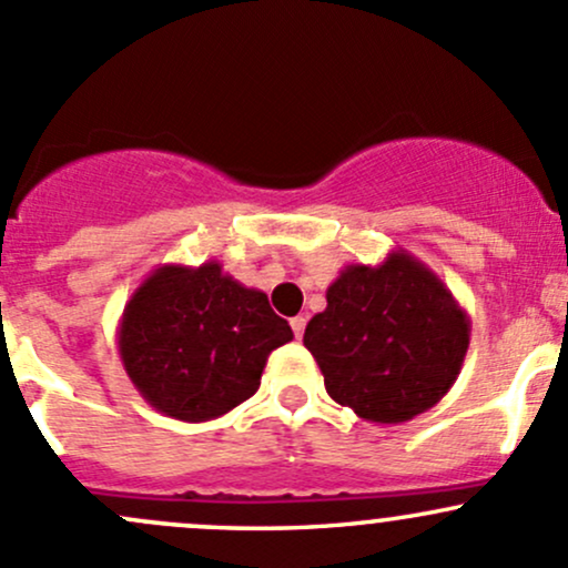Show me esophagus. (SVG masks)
<instances>
[{"mask_svg": "<svg viewBox=\"0 0 568 568\" xmlns=\"http://www.w3.org/2000/svg\"><path fill=\"white\" fill-rule=\"evenodd\" d=\"M304 326H307V318H304V315H296V318H291V329H294L296 339H302Z\"/></svg>", "mask_w": 568, "mask_h": 568, "instance_id": "obj_1", "label": "esophagus"}]
</instances>
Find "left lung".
<instances>
[{
	"label": "left lung",
	"instance_id": "8db88e82",
	"mask_svg": "<svg viewBox=\"0 0 568 568\" xmlns=\"http://www.w3.org/2000/svg\"><path fill=\"white\" fill-rule=\"evenodd\" d=\"M468 345L463 304L403 247L375 266H345L304 329L329 397L375 425H403L440 403Z\"/></svg>",
	"mask_w": 568,
	"mask_h": 568
}]
</instances>
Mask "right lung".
Instances as JSON below:
<instances>
[{"label":"right lung","instance_id":"right-lung-1","mask_svg":"<svg viewBox=\"0 0 568 568\" xmlns=\"http://www.w3.org/2000/svg\"><path fill=\"white\" fill-rule=\"evenodd\" d=\"M291 339L288 321L268 307L264 291L206 261L149 272L124 304L116 351L154 410L195 425L253 397L268 354Z\"/></svg>","mask_w":568,"mask_h":568}]
</instances>
